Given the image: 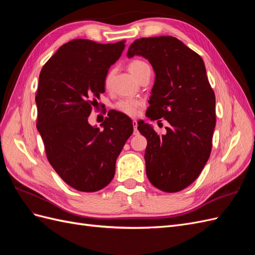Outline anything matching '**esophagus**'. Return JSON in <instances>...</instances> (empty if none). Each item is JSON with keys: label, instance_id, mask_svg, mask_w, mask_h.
<instances>
[{"label": "esophagus", "instance_id": "34e87169", "mask_svg": "<svg viewBox=\"0 0 255 255\" xmlns=\"http://www.w3.org/2000/svg\"><path fill=\"white\" fill-rule=\"evenodd\" d=\"M132 123H133V128H134V135H137V134H138V129H137L138 123H137V121H136V120H133V121H132Z\"/></svg>", "mask_w": 255, "mask_h": 255}]
</instances>
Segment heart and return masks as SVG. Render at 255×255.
Returning a JSON list of instances; mask_svg holds the SVG:
<instances>
[{"mask_svg":"<svg viewBox=\"0 0 255 255\" xmlns=\"http://www.w3.org/2000/svg\"><path fill=\"white\" fill-rule=\"evenodd\" d=\"M128 71L132 74L136 80L139 79V76L141 73L145 70V69L150 68L149 65L145 63L143 60L140 59H133L128 63ZM112 79V73H107L105 76V85L109 86L110 82ZM141 106V102L139 100H135V99H125L121 100L117 104H116V109H117L119 112L126 114L128 116H135L137 115L138 111H139V107Z\"/></svg>","mask_w":255,"mask_h":255,"instance_id":"b5f03b06","label":"heart"}]
</instances>
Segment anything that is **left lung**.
I'll return each instance as SVG.
<instances>
[{
	"instance_id": "obj_1",
	"label": "left lung",
	"mask_w": 255,
	"mask_h": 255,
	"mask_svg": "<svg viewBox=\"0 0 255 255\" xmlns=\"http://www.w3.org/2000/svg\"><path fill=\"white\" fill-rule=\"evenodd\" d=\"M150 61L155 82L145 115L169 122L165 135L138 122L146 138L145 172L153 186L165 192L180 191L201 173L211 155L216 126L215 94L201 56L172 36L136 39L128 56Z\"/></svg>"
}]
</instances>
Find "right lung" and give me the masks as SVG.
<instances>
[{"instance_id":"obj_1","label":"right lung","mask_w":255,"mask_h":255,"mask_svg":"<svg viewBox=\"0 0 255 255\" xmlns=\"http://www.w3.org/2000/svg\"><path fill=\"white\" fill-rule=\"evenodd\" d=\"M125 42L74 39L61 45L41 69L36 127L49 163L76 190L94 192L111 183L116 160L133 133L132 120L116 111L107 114L103 129L88 123Z\"/></svg>"}]
</instances>
